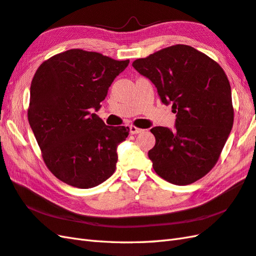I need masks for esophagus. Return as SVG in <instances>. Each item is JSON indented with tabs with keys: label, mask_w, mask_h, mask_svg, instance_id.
<instances>
[{
	"label": "esophagus",
	"mask_w": 256,
	"mask_h": 256,
	"mask_svg": "<svg viewBox=\"0 0 256 256\" xmlns=\"http://www.w3.org/2000/svg\"><path fill=\"white\" fill-rule=\"evenodd\" d=\"M143 132V129L141 128H138L136 126H130V134H141Z\"/></svg>",
	"instance_id": "esophagus-1"
}]
</instances>
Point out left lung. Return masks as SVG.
Returning a JSON list of instances; mask_svg holds the SVG:
<instances>
[{
    "instance_id": "1",
    "label": "left lung",
    "mask_w": 256,
    "mask_h": 256,
    "mask_svg": "<svg viewBox=\"0 0 256 256\" xmlns=\"http://www.w3.org/2000/svg\"><path fill=\"white\" fill-rule=\"evenodd\" d=\"M136 72L152 81L164 104H172L175 130L154 127L148 151L155 172L186 186L210 172L234 124L232 89L225 72L206 54L176 44L134 60Z\"/></svg>"
}]
</instances>
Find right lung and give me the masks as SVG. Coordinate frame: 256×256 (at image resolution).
I'll return each instance as SVG.
<instances>
[{"instance_id": "1", "label": "right lung", "mask_w": 256, "mask_h": 256, "mask_svg": "<svg viewBox=\"0 0 256 256\" xmlns=\"http://www.w3.org/2000/svg\"><path fill=\"white\" fill-rule=\"evenodd\" d=\"M129 64L101 53L68 50L44 60L30 86L28 120L48 170L80 189L102 184L116 170V148L129 128L106 126L98 110Z\"/></svg>"}]
</instances>
